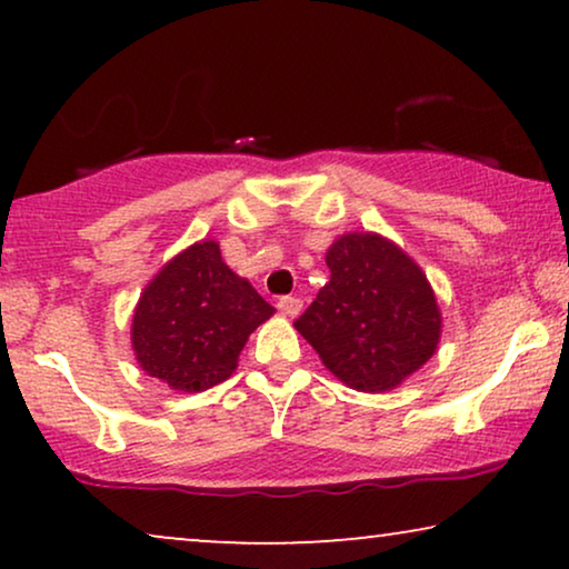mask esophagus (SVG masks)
<instances>
[{
	"instance_id": "obj_1",
	"label": "esophagus",
	"mask_w": 569,
	"mask_h": 569,
	"mask_svg": "<svg viewBox=\"0 0 569 569\" xmlns=\"http://www.w3.org/2000/svg\"><path fill=\"white\" fill-rule=\"evenodd\" d=\"M277 308L282 310L284 316H290V318H295L302 310V300L300 298H292V295H287V298H279V302H277Z\"/></svg>"
}]
</instances>
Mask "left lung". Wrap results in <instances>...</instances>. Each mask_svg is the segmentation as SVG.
Wrapping results in <instances>:
<instances>
[{
  "mask_svg": "<svg viewBox=\"0 0 569 569\" xmlns=\"http://www.w3.org/2000/svg\"><path fill=\"white\" fill-rule=\"evenodd\" d=\"M331 279L295 321L341 383L401 386L438 349L442 316L425 271L378 232H347L326 251Z\"/></svg>",
  "mask_w": 569,
  "mask_h": 569,
  "instance_id": "8db88e82",
  "label": "left lung"
}]
</instances>
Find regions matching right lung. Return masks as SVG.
<instances>
[{
  "mask_svg": "<svg viewBox=\"0 0 569 569\" xmlns=\"http://www.w3.org/2000/svg\"><path fill=\"white\" fill-rule=\"evenodd\" d=\"M274 308L222 261L214 240L170 259L131 318V347L147 376L183 393L207 391L232 376L246 341Z\"/></svg>",
  "mask_w": 569,
  "mask_h": 569,
  "instance_id": "add662e5",
  "label": "right lung"
}]
</instances>
